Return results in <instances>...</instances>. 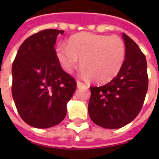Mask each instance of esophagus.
<instances>
[{
    "label": "esophagus",
    "instance_id": "34e87169",
    "mask_svg": "<svg viewBox=\"0 0 159 159\" xmlns=\"http://www.w3.org/2000/svg\"><path fill=\"white\" fill-rule=\"evenodd\" d=\"M76 86H77V88H80V87L85 86V84L83 83H81V82H79V81H77V82H76Z\"/></svg>",
    "mask_w": 159,
    "mask_h": 159
}]
</instances>
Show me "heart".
I'll list each match as a JSON object with an SVG mask.
<instances>
[{
    "mask_svg": "<svg viewBox=\"0 0 159 159\" xmlns=\"http://www.w3.org/2000/svg\"><path fill=\"white\" fill-rule=\"evenodd\" d=\"M56 54L62 68L71 72L82 62V74L98 83H107L122 68L126 56V47L117 36L82 32L72 36L68 45L60 43Z\"/></svg>",
    "mask_w": 159,
    "mask_h": 159,
    "instance_id": "b5f03b06",
    "label": "heart"
}]
</instances>
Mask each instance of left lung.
<instances>
[{
    "mask_svg": "<svg viewBox=\"0 0 159 159\" xmlns=\"http://www.w3.org/2000/svg\"><path fill=\"white\" fill-rule=\"evenodd\" d=\"M126 56L117 75L100 87H90L89 114L105 129H119L140 111L148 88L147 59L135 42L123 33Z\"/></svg>",
    "mask_w": 159,
    "mask_h": 159,
    "instance_id": "left-lung-1",
    "label": "left lung"
}]
</instances>
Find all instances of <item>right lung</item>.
Returning a JSON list of instances; mask_svg holds the SVG:
<instances>
[{
	"instance_id": "add662e5",
	"label": "right lung",
	"mask_w": 159,
	"mask_h": 159,
	"mask_svg": "<svg viewBox=\"0 0 159 159\" xmlns=\"http://www.w3.org/2000/svg\"><path fill=\"white\" fill-rule=\"evenodd\" d=\"M64 30L48 29L28 37L20 46L12 66V94L27 124L47 129L66 117L67 103L76 83L61 68L54 45Z\"/></svg>"
}]
</instances>
